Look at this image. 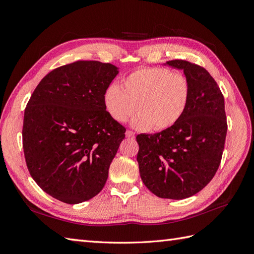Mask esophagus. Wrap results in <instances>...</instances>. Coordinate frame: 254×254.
I'll return each mask as SVG.
<instances>
[{
	"mask_svg": "<svg viewBox=\"0 0 254 254\" xmlns=\"http://www.w3.org/2000/svg\"><path fill=\"white\" fill-rule=\"evenodd\" d=\"M134 135L135 134H134L133 131H130V130H127V131H126V136L129 137V139H133Z\"/></svg>",
	"mask_w": 254,
	"mask_h": 254,
	"instance_id": "34e87169",
	"label": "esophagus"
}]
</instances>
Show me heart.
Masks as SVG:
<instances>
[{"mask_svg":"<svg viewBox=\"0 0 254 254\" xmlns=\"http://www.w3.org/2000/svg\"><path fill=\"white\" fill-rule=\"evenodd\" d=\"M190 84L186 76L162 67H140L118 83L109 84L104 106L118 123H125L135 111L132 126L162 131L175 126L187 111Z\"/></svg>","mask_w":254,"mask_h":254,"instance_id":"heart-1","label":"heart"}]
</instances>
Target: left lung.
<instances>
[{"mask_svg":"<svg viewBox=\"0 0 254 254\" xmlns=\"http://www.w3.org/2000/svg\"><path fill=\"white\" fill-rule=\"evenodd\" d=\"M165 65L182 70L189 79L190 104L175 126L136 135V160L151 193L180 200L200 191L218 170L227 134L225 99L205 68L178 59Z\"/></svg>","mask_w":254,"mask_h":254,"instance_id":"left-lung-1","label":"left lung"}]
</instances>
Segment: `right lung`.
<instances>
[{"label":"right lung","instance_id":"1","mask_svg":"<svg viewBox=\"0 0 254 254\" xmlns=\"http://www.w3.org/2000/svg\"><path fill=\"white\" fill-rule=\"evenodd\" d=\"M119 67L76 61L50 72L24 112L23 149L32 178L45 193L76 204L96 196L125 137L107 113L104 93Z\"/></svg>","mask_w":254,"mask_h":254}]
</instances>
